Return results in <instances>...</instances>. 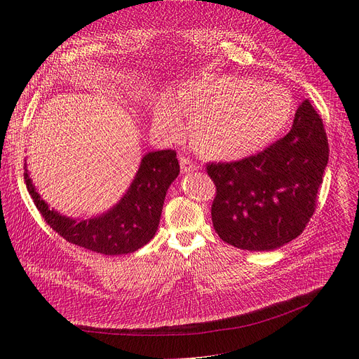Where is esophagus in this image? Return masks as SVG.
Wrapping results in <instances>:
<instances>
[{"label":"esophagus","instance_id":"1","mask_svg":"<svg viewBox=\"0 0 359 359\" xmlns=\"http://www.w3.org/2000/svg\"><path fill=\"white\" fill-rule=\"evenodd\" d=\"M179 161H180V168H182V173H189L194 172V170H198L199 167L187 157L184 156H179Z\"/></svg>","mask_w":359,"mask_h":359}]
</instances>
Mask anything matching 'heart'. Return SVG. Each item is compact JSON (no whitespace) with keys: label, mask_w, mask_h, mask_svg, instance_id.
Listing matches in <instances>:
<instances>
[{"label":"heart","mask_w":359,"mask_h":359,"mask_svg":"<svg viewBox=\"0 0 359 359\" xmlns=\"http://www.w3.org/2000/svg\"><path fill=\"white\" fill-rule=\"evenodd\" d=\"M294 102L279 86L227 74H206L186 84L177 104L163 99L156 126L170 140L184 132L182 113L191 122L192 145L210 160L233 161L271 144L292 116Z\"/></svg>","instance_id":"1"}]
</instances>
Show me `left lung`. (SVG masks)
<instances>
[{"instance_id": "8db88e82", "label": "left lung", "mask_w": 359, "mask_h": 359, "mask_svg": "<svg viewBox=\"0 0 359 359\" xmlns=\"http://www.w3.org/2000/svg\"><path fill=\"white\" fill-rule=\"evenodd\" d=\"M327 160L323 121L304 100L285 137L243 160L206 164L217 189L211 215L219 238L269 252L298 237L314 214Z\"/></svg>"}]
</instances>
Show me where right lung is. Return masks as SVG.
Listing matches in <instances>:
<instances>
[{
    "instance_id": "add662e5",
    "label": "right lung",
    "mask_w": 359,
    "mask_h": 359,
    "mask_svg": "<svg viewBox=\"0 0 359 359\" xmlns=\"http://www.w3.org/2000/svg\"><path fill=\"white\" fill-rule=\"evenodd\" d=\"M175 149L153 151L144 156L138 173L125 196L106 214L90 219H71L49 210L29 179L27 191L49 227L67 241L87 250L115 256L132 253L154 237L168 186L179 176Z\"/></svg>"
}]
</instances>
